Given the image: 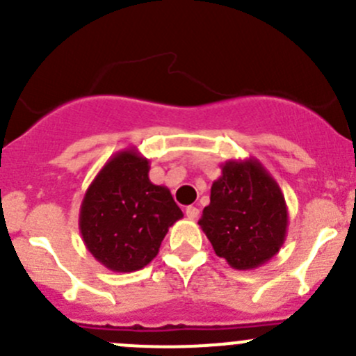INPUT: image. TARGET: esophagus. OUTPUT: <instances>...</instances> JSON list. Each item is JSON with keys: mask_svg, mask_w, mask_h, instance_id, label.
I'll return each instance as SVG.
<instances>
[{"mask_svg": "<svg viewBox=\"0 0 356 356\" xmlns=\"http://www.w3.org/2000/svg\"><path fill=\"white\" fill-rule=\"evenodd\" d=\"M186 217L191 218V220H196L200 217V210L196 207H188L186 208Z\"/></svg>", "mask_w": 356, "mask_h": 356, "instance_id": "obj_1", "label": "esophagus"}]
</instances>
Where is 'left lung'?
<instances>
[{
	"label": "left lung",
	"instance_id": "1",
	"mask_svg": "<svg viewBox=\"0 0 356 356\" xmlns=\"http://www.w3.org/2000/svg\"><path fill=\"white\" fill-rule=\"evenodd\" d=\"M288 218L275 179L260 161L248 158L222 165L198 224L217 257L236 270H253L279 253Z\"/></svg>",
	"mask_w": 356,
	"mask_h": 356
}]
</instances>
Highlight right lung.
<instances>
[{
    "label": "right lung",
    "mask_w": 356,
    "mask_h": 356,
    "mask_svg": "<svg viewBox=\"0 0 356 356\" xmlns=\"http://www.w3.org/2000/svg\"><path fill=\"white\" fill-rule=\"evenodd\" d=\"M149 160L122 149L89 184L79 231L89 253L113 272H136L158 254L168 227L182 218L165 186L149 181Z\"/></svg>",
    "instance_id": "1"
}]
</instances>
